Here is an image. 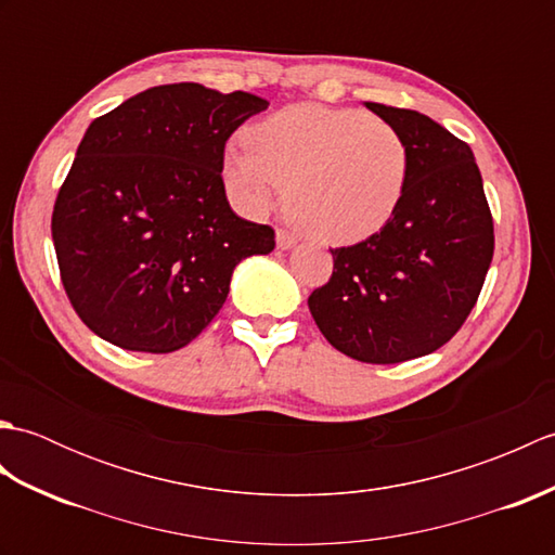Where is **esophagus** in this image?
I'll return each mask as SVG.
<instances>
[{"mask_svg":"<svg viewBox=\"0 0 555 555\" xmlns=\"http://www.w3.org/2000/svg\"><path fill=\"white\" fill-rule=\"evenodd\" d=\"M296 243H298V238L291 231H286V229H279L276 231V245L281 247V250H291V247L296 245Z\"/></svg>","mask_w":555,"mask_h":555,"instance_id":"obj_1","label":"esophagus"}]
</instances>
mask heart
I'll use <instances>...</instances> for the list:
<instances>
[{"instance_id":"obj_1","label":"heart","mask_w":555,"mask_h":555,"mask_svg":"<svg viewBox=\"0 0 555 555\" xmlns=\"http://www.w3.org/2000/svg\"><path fill=\"white\" fill-rule=\"evenodd\" d=\"M223 183L250 215L288 185L291 217L312 238L360 243L393 219L410 181V147L396 126L362 109L293 104L245 131L223 155Z\"/></svg>"}]
</instances>
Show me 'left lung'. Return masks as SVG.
Returning a JSON list of instances; mask_svg holds the SVG:
<instances>
[{
	"label": "left lung",
	"mask_w": 555,
	"mask_h": 555,
	"mask_svg": "<svg viewBox=\"0 0 555 555\" xmlns=\"http://www.w3.org/2000/svg\"><path fill=\"white\" fill-rule=\"evenodd\" d=\"M367 109L408 140V191L379 233L332 250V279L308 305L344 356L396 364L439 350L465 324L493 257V219L465 140L420 112Z\"/></svg>",
	"instance_id": "8db88e82"
}]
</instances>
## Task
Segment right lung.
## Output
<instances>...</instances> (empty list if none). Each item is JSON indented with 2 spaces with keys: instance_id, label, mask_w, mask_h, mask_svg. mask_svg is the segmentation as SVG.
<instances>
[{
  "instance_id": "add662e5",
  "label": "right lung",
  "mask_w": 555,
  "mask_h": 555,
  "mask_svg": "<svg viewBox=\"0 0 555 555\" xmlns=\"http://www.w3.org/2000/svg\"><path fill=\"white\" fill-rule=\"evenodd\" d=\"M269 102L199 82L157 86L98 116L52 211L59 274L92 334L173 352L227 302L235 264L274 250L223 191V147Z\"/></svg>"
}]
</instances>
